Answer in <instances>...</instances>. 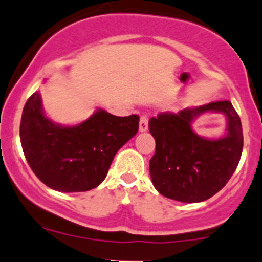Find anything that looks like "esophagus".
I'll return each mask as SVG.
<instances>
[{
    "label": "esophagus",
    "instance_id": "obj_1",
    "mask_svg": "<svg viewBox=\"0 0 262 262\" xmlns=\"http://www.w3.org/2000/svg\"><path fill=\"white\" fill-rule=\"evenodd\" d=\"M148 129V117L145 114H142L139 119V132H145Z\"/></svg>",
    "mask_w": 262,
    "mask_h": 262
}]
</instances>
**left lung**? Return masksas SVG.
Wrapping results in <instances>:
<instances>
[{"label": "left lung", "mask_w": 262, "mask_h": 262, "mask_svg": "<svg viewBox=\"0 0 262 262\" xmlns=\"http://www.w3.org/2000/svg\"><path fill=\"white\" fill-rule=\"evenodd\" d=\"M207 111L224 112L228 133L224 139L207 140L191 129V122ZM149 132L156 153L149 173L157 191L180 202H202L226 186L240 162L244 136L238 114L231 101H213L180 113H161L150 118Z\"/></svg>", "instance_id": "8db88e82"}]
</instances>
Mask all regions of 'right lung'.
Returning a JSON list of instances; mask_svg holds the SVG:
<instances>
[{
	"label": "right lung",
	"instance_id": "obj_1",
	"mask_svg": "<svg viewBox=\"0 0 262 262\" xmlns=\"http://www.w3.org/2000/svg\"><path fill=\"white\" fill-rule=\"evenodd\" d=\"M139 117H115L98 109L88 120L64 126L45 117L34 93L20 124L22 150L32 172L59 192H85L105 180L115 153L137 134Z\"/></svg>",
	"mask_w": 262,
	"mask_h": 262
}]
</instances>
